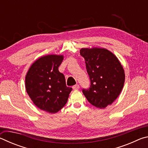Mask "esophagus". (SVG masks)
Instances as JSON below:
<instances>
[{"label": "esophagus", "instance_id": "obj_1", "mask_svg": "<svg viewBox=\"0 0 148 148\" xmlns=\"http://www.w3.org/2000/svg\"><path fill=\"white\" fill-rule=\"evenodd\" d=\"M79 85H77V84L75 85V86L72 87V89H73L74 90H77V89H79Z\"/></svg>", "mask_w": 148, "mask_h": 148}]
</instances>
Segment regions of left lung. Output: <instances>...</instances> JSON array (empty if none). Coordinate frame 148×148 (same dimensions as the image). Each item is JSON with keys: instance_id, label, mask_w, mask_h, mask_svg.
Returning <instances> with one entry per match:
<instances>
[{"instance_id": "8db88e82", "label": "left lung", "mask_w": 148, "mask_h": 148, "mask_svg": "<svg viewBox=\"0 0 148 148\" xmlns=\"http://www.w3.org/2000/svg\"><path fill=\"white\" fill-rule=\"evenodd\" d=\"M85 59L91 87L83 89L90 103L99 108H105L114 102L123 87L125 75L117 57L102 47H86L80 49Z\"/></svg>"}]
</instances>
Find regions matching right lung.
<instances>
[{"label": "right lung", "instance_id": "obj_1", "mask_svg": "<svg viewBox=\"0 0 148 148\" xmlns=\"http://www.w3.org/2000/svg\"><path fill=\"white\" fill-rule=\"evenodd\" d=\"M62 55H47L36 60L25 76L27 94L35 106L50 114H56L68 101L72 89L67 87L59 66Z\"/></svg>", "mask_w": 148, "mask_h": 148}]
</instances>
